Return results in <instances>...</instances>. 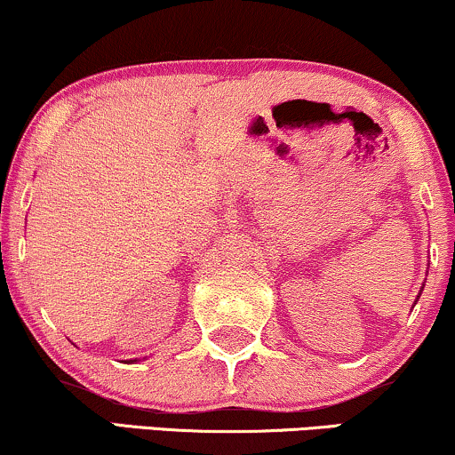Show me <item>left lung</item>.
I'll use <instances>...</instances> for the list:
<instances>
[{
	"instance_id": "1",
	"label": "left lung",
	"mask_w": 455,
	"mask_h": 455,
	"mask_svg": "<svg viewBox=\"0 0 455 455\" xmlns=\"http://www.w3.org/2000/svg\"><path fill=\"white\" fill-rule=\"evenodd\" d=\"M422 288H424V286H422Z\"/></svg>"
}]
</instances>
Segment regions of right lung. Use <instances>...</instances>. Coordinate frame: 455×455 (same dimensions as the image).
Returning <instances> with one entry per match:
<instances>
[{"mask_svg":"<svg viewBox=\"0 0 455 455\" xmlns=\"http://www.w3.org/2000/svg\"><path fill=\"white\" fill-rule=\"evenodd\" d=\"M129 362H138V359H129Z\"/></svg>","mask_w":455,"mask_h":455,"instance_id":"right-lung-1","label":"right lung"}]
</instances>
